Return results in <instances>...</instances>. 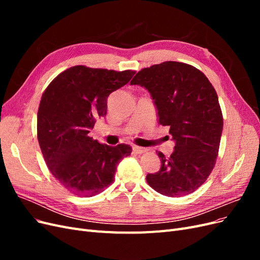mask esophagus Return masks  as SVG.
I'll list each match as a JSON object with an SVG mask.
<instances>
[{"instance_id":"esophagus-1","label":"esophagus","mask_w":260,"mask_h":260,"mask_svg":"<svg viewBox=\"0 0 260 260\" xmlns=\"http://www.w3.org/2000/svg\"><path fill=\"white\" fill-rule=\"evenodd\" d=\"M133 151H135L137 154H143L146 152V149L140 146H133Z\"/></svg>"}]
</instances>
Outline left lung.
Segmentation results:
<instances>
[{
    "mask_svg": "<svg viewBox=\"0 0 260 260\" xmlns=\"http://www.w3.org/2000/svg\"><path fill=\"white\" fill-rule=\"evenodd\" d=\"M131 84L151 93L158 122L169 125L176 142L169 157L157 153L159 171L146 181L156 192L169 198L193 193L215 167L223 118L214 86L201 70L179 61H164L141 69Z\"/></svg>",
    "mask_w": 260,
    "mask_h": 260,
    "instance_id": "8db88e82",
    "label": "left lung"
}]
</instances>
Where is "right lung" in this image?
Returning <instances> with one entry per match:
<instances>
[{"label":"right lung","instance_id":"1","mask_svg":"<svg viewBox=\"0 0 260 260\" xmlns=\"http://www.w3.org/2000/svg\"><path fill=\"white\" fill-rule=\"evenodd\" d=\"M135 74L74 66L42 94L38 141L52 175L70 193L84 198L102 193L113 183L117 165L131 154L130 145L101 144L89 132L98 118L106 115L109 94Z\"/></svg>","mask_w":260,"mask_h":260}]
</instances>
